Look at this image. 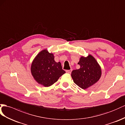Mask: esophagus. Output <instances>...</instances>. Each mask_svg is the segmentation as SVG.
Instances as JSON below:
<instances>
[{"mask_svg":"<svg viewBox=\"0 0 125 125\" xmlns=\"http://www.w3.org/2000/svg\"><path fill=\"white\" fill-rule=\"evenodd\" d=\"M72 71V69H71V70H66V73H71Z\"/></svg>","mask_w":125,"mask_h":125,"instance_id":"esophagus-1","label":"esophagus"}]
</instances>
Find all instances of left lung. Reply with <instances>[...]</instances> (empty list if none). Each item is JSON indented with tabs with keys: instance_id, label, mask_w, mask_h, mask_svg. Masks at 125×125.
<instances>
[{
	"instance_id": "left-lung-1",
	"label": "left lung",
	"mask_w": 125,
	"mask_h": 125,
	"mask_svg": "<svg viewBox=\"0 0 125 125\" xmlns=\"http://www.w3.org/2000/svg\"><path fill=\"white\" fill-rule=\"evenodd\" d=\"M78 64L80 68L72 71L71 76L73 81L80 88L87 89L100 79L101 74L100 67L92 56L81 57Z\"/></svg>"
}]
</instances>
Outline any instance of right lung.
<instances>
[{"label": "right lung", "instance_id": "obj_1", "mask_svg": "<svg viewBox=\"0 0 125 125\" xmlns=\"http://www.w3.org/2000/svg\"><path fill=\"white\" fill-rule=\"evenodd\" d=\"M31 72L35 80L46 87L52 85L65 73L61 63L56 62L53 54L46 50L38 53L34 60Z\"/></svg>", "mask_w": 125, "mask_h": 125}]
</instances>
